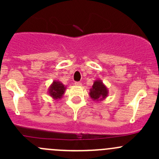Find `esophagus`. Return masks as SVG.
Wrapping results in <instances>:
<instances>
[{
    "instance_id": "esophagus-1",
    "label": "esophagus",
    "mask_w": 159,
    "mask_h": 159,
    "mask_svg": "<svg viewBox=\"0 0 159 159\" xmlns=\"http://www.w3.org/2000/svg\"><path fill=\"white\" fill-rule=\"evenodd\" d=\"M75 84L76 86H81V82H78V81H76V82H75Z\"/></svg>"
}]
</instances>
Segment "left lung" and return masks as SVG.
<instances>
[{
    "label": "left lung",
    "instance_id": "obj_1",
    "mask_svg": "<svg viewBox=\"0 0 159 159\" xmlns=\"http://www.w3.org/2000/svg\"><path fill=\"white\" fill-rule=\"evenodd\" d=\"M89 95L93 101L101 102L105 100L108 95V89L102 80L97 79L89 90Z\"/></svg>",
    "mask_w": 159,
    "mask_h": 159
}]
</instances>
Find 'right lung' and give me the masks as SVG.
<instances>
[{
    "label": "right lung",
    "instance_id": "obj_1",
    "mask_svg": "<svg viewBox=\"0 0 159 159\" xmlns=\"http://www.w3.org/2000/svg\"><path fill=\"white\" fill-rule=\"evenodd\" d=\"M66 86L58 80H54L48 88V94L54 100L58 101L64 96Z\"/></svg>",
    "mask_w": 159,
    "mask_h": 159
}]
</instances>
